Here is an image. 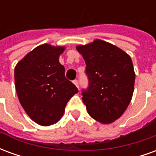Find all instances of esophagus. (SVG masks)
I'll return each instance as SVG.
<instances>
[{"label":"esophagus","mask_w":156,"mask_h":156,"mask_svg":"<svg viewBox=\"0 0 156 156\" xmlns=\"http://www.w3.org/2000/svg\"><path fill=\"white\" fill-rule=\"evenodd\" d=\"M73 83H74L75 86H76V87L78 88V80H76V79H75V80H73Z\"/></svg>","instance_id":"esophagus-1"}]
</instances>
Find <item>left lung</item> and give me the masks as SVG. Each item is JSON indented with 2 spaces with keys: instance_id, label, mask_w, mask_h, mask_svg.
Returning <instances> with one entry per match:
<instances>
[{
  "instance_id": "8db88e82",
  "label": "left lung",
  "mask_w": 156,
  "mask_h": 156,
  "mask_svg": "<svg viewBox=\"0 0 156 156\" xmlns=\"http://www.w3.org/2000/svg\"><path fill=\"white\" fill-rule=\"evenodd\" d=\"M86 63L88 86L82 99L88 115L109 124L124 114L134 92V74L130 57L120 48L102 40L78 46Z\"/></svg>"
}]
</instances>
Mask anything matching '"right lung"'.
<instances>
[{"mask_svg":"<svg viewBox=\"0 0 156 156\" xmlns=\"http://www.w3.org/2000/svg\"><path fill=\"white\" fill-rule=\"evenodd\" d=\"M63 47L39 46L15 68V86L19 101L29 117L38 124H56L64 113L68 100L78 92L65 77L59 62Z\"/></svg>","mask_w":156,"mask_h":156,"instance_id":"add662e5","label":"right lung"}]
</instances>
